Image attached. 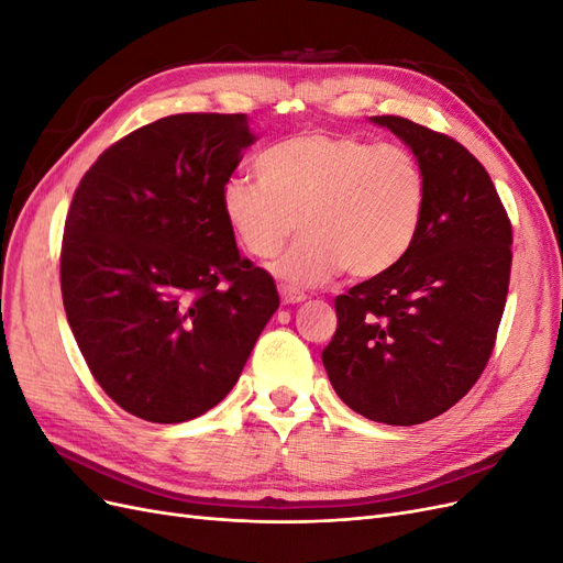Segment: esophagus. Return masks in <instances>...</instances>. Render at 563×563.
<instances>
[{
	"instance_id": "1",
	"label": "esophagus",
	"mask_w": 563,
	"mask_h": 563,
	"mask_svg": "<svg viewBox=\"0 0 563 563\" xmlns=\"http://www.w3.org/2000/svg\"><path fill=\"white\" fill-rule=\"evenodd\" d=\"M279 296H282L284 305H296V302H302L305 298H308L305 294L296 291V288H288V286H279Z\"/></svg>"
}]
</instances>
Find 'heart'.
<instances>
[{
    "label": "heart",
    "mask_w": 563,
    "mask_h": 563,
    "mask_svg": "<svg viewBox=\"0 0 563 563\" xmlns=\"http://www.w3.org/2000/svg\"><path fill=\"white\" fill-rule=\"evenodd\" d=\"M258 178H232L220 211L251 258L272 261L298 228L300 240L277 263L296 286H317L347 269L373 279L411 251L428 209V178L411 150L345 133H302L267 147Z\"/></svg>",
    "instance_id": "1"
}]
</instances>
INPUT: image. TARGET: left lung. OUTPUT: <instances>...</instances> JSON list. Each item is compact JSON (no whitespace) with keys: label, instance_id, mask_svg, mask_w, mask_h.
<instances>
[{"label":"left lung","instance_id":"1","mask_svg":"<svg viewBox=\"0 0 563 563\" xmlns=\"http://www.w3.org/2000/svg\"><path fill=\"white\" fill-rule=\"evenodd\" d=\"M413 150L428 178L416 242L380 277L335 298L321 362L360 416L420 424L479 380L496 345L512 269V223L482 162L446 133L373 117Z\"/></svg>","mask_w":563,"mask_h":563}]
</instances>
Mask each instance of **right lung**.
<instances>
[{
	"label": "right lung",
	"instance_id": "add662e5",
	"mask_svg": "<svg viewBox=\"0 0 563 563\" xmlns=\"http://www.w3.org/2000/svg\"><path fill=\"white\" fill-rule=\"evenodd\" d=\"M253 141L244 114H172L110 145L75 190L67 323L96 383L135 418L185 422L223 401L279 308L220 211Z\"/></svg>",
	"mask_w": 563,
	"mask_h": 563
}]
</instances>
